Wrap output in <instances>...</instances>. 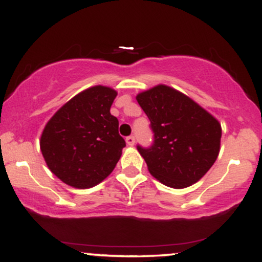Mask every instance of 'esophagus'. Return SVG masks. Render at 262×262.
<instances>
[{
	"label": "esophagus",
	"mask_w": 262,
	"mask_h": 262,
	"mask_svg": "<svg viewBox=\"0 0 262 262\" xmlns=\"http://www.w3.org/2000/svg\"><path fill=\"white\" fill-rule=\"evenodd\" d=\"M125 141H127V144L129 146H133L135 143V138L133 137V135H129V137L125 138Z\"/></svg>",
	"instance_id": "esophagus-1"
}]
</instances>
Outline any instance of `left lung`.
<instances>
[{
    "instance_id": "obj_1",
    "label": "left lung",
    "mask_w": 262,
    "mask_h": 262,
    "mask_svg": "<svg viewBox=\"0 0 262 262\" xmlns=\"http://www.w3.org/2000/svg\"><path fill=\"white\" fill-rule=\"evenodd\" d=\"M137 101L154 133L151 146L137 145L149 172L172 188L188 187L202 179L219 154L222 127L217 119L165 85L139 93Z\"/></svg>"
}]
</instances>
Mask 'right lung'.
<instances>
[{
  "instance_id": "add662e5",
  "label": "right lung",
  "mask_w": 262,
  "mask_h": 262,
  "mask_svg": "<svg viewBox=\"0 0 262 262\" xmlns=\"http://www.w3.org/2000/svg\"><path fill=\"white\" fill-rule=\"evenodd\" d=\"M117 92L93 86L65 103L45 125L40 150L50 171L66 185L90 188L112 172L125 141L110 112Z\"/></svg>"
}]
</instances>
